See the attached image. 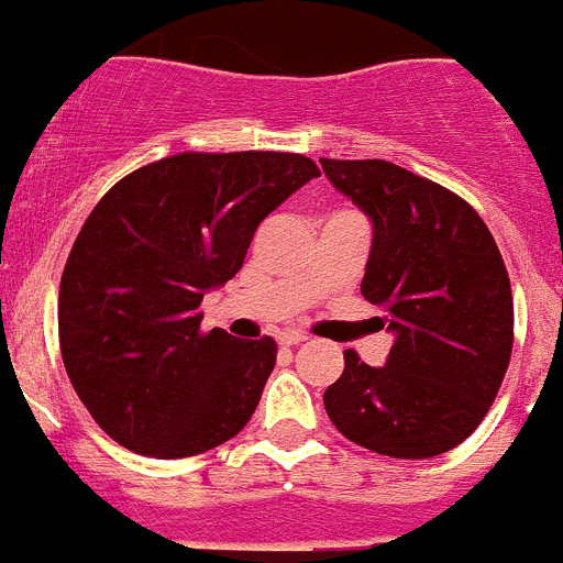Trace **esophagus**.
<instances>
[{"label": "esophagus", "instance_id": "obj_1", "mask_svg": "<svg viewBox=\"0 0 563 563\" xmlns=\"http://www.w3.org/2000/svg\"><path fill=\"white\" fill-rule=\"evenodd\" d=\"M301 341H307V335H301V332H296V330L278 332V343H282V346H298Z\"/></svg>", "mask_w": 563, "mask_h": 563}]
</instances>
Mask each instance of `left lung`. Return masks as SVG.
<instances>
[{
	"label": "left lung",
	"instance_id": "obj_1",
	"mask_svg": "<svg viewBox=\"0 0 563 563\" xmlns=\"http://www.w3.org/2000/svg\"><path fill=\"white\" fill-rule=\"evenodd\" d=\"M321 168L372 220L361 292L395 332L386 366L343 352L324 409L346 440L395 460L456 449L485 420L514 350V292L479 213L389 161Z\"/></svg>",
	"mask_w": 563,
	"mask_h": 563
}]
</instances>
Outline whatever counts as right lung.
<instances>
[{"label": "right lung", "mask_w": 563, "mask_h": 563, "mask_svg": "<svg viewBox=\"0 0 563 563\" xmlns=\"http://www.w3.org/2000/svg\"><path fill=\"white\" fill-rule=\"evenodd\" d=\"M318 166L290 152H180L126 174L84 222L58 290V343L92 420L154 460L245 429L276 341L202 332V296L245 262L258 222Z\"/></svg>", "instance_id": "obj_1"}]
</instances>
